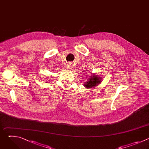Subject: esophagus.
I'll return each instance as SVG.
<instances>
[{
    "label": "esophagus",
    "mask_w": 149,
    "mask_h": 149,
    "mask_svg": "<svg viewBox=\"0 0 149 149\" xmlns=\"http://www.w3.org/2000/svg\"><path fill=\"white\" fill-rule=\"evenodd\" d=\"M72 67V64L70 62V63H67V68L68 69V70H71V68Z\"/></svg>",
    "instance_id": "34e87169"
}]
</instances>
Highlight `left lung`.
<instances>
[{"mask_svg": "<svg viewBox=\"0 0 149 149\" xmlns=\"http://www.w3.org/2000/svg\"><path fill=\"white\" fill-rule=\"evenodd\" d=\"M101 80L102 78L101 77H99L96 74H92L90 75V77L88 78L86 82L84 84V87L87 88L94 87L98 86L101 82Z\"/></svg>", "mask_w": 149, "mask_h": 149, "instance_id": "8db88e82", "label": "left lung"}]
</instances>
